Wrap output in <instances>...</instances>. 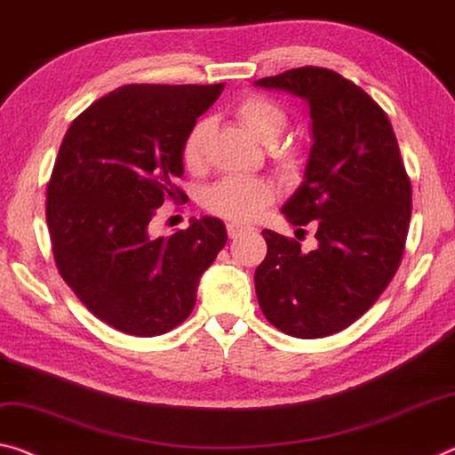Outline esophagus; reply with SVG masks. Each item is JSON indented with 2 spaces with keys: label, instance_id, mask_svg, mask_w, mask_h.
I'll list each match as a JSON object with an SVG mask.
<instances>
[{
  "label": "esophagus",
  "instance_id": "obj_1",
  "mask_svg": "<svg viewBox=\"0 0 455 455\" xmlns=\"http://www.w3.org/2000/svg\"><path fill=\"white\" fill-rule=\"evenodd\" d=\"M243 230H247V227H243V225H236V222H228L227 225V233H228V236L230 239H235V236H239Z\"/></svg>",
  "mask_w": 455,
  "mask_h": 455
}]
</instances>
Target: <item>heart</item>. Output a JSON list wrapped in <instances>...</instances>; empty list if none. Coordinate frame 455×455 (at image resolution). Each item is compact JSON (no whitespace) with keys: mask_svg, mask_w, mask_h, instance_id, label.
Listing matches in <instances>:
<instances>
[{"mask_svg":"<svg viewBox=\"0 0 455 455\" xmlns=\"http://www.w3.org/2000/svg\"><path fill=\"white\" fill-rule=\"evenodd\" d=\"M235 115L259 141L271 148L273 162L277 164L281 172L295 174L301 168L304 151L298 143L279 141V137L290 125V117L277 100L263 95H249L235 107ZM208 135H211V124L206 119H200L184 137L180 157L190 172L204 168ZM273 198H275V190L267 180L228 176L206 190L204 204L208 211L222 216V219L247 222L259 219Z\"/></svg>","mask_w":455,"mask_h":455,"instance_id":"heart-1","label":"heart"}]
</instances>
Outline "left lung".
I'll list each match as a JSON object with an SVG mask.
<instances>
[{
  "instance_id": "left-lung-1",
  "label": "left lung",
  "mask_w": 455,
  "mask_h": 455,
  "mask_svg": "<svg viewBox=\"0 0 455 455\" xmlns=\"http://www.w3.org/2000/svg\"><path fill=\"white\" fill-rule=\"evenodd\" d=\"M255 86L304 99L314 146L304 182L281 212L295 227L315 222L314 251L263 230L255 271L265 318L295 338H323L355 323L391 283L405 251L411 182L387 113L338 72L301 67Z\"/></svg>"
}]
</instances>
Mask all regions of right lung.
Masks as SVG:
<instances>
[{"label": "right lung", "mask_w": 455, "mask_h": 455, "mask_svg": "<svg viewBox=\"0 0 455 455\" xmlns=\"http://www.w3.org/2000/svg\"><path fill=\"white\" fill-rule=\"evenodd\" d=\"M225 84H125L72 121L46 190L56 267L84 307L132 336L180 326L227 243L220 219L151 236L164 200L184 198L180 148Z\"/></svg>", "instance_id": "1"}]
</instances>
